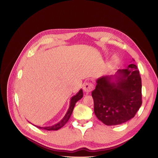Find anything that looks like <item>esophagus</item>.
I'll use <instances>...</instances> for the list:
<instances>
[{"mask_svg": "<svg viewBox=\"0 0 158 158\" xmlns=\"http://www.w3.org/2000/svg\"><path fill=\"white\" fill-rule=\"evenodd\" d=\"M83 89L84 90V92H87V93H89L91 91H92V90L94 89V85L90 83V82H86L83 87Z\"/></svg>", "mask_w": 158, "mask_h": 158, "instance_id": "34e87169", "label": "esophagus"}]
</instances>
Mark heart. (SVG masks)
I'll return each mask as SVG.
<instances>
[{"label": "heart", "mask_w": 158, "mask_h": 158, "mask_svg": "<svg viewBox=\"0 0 158 158\" xmlns=\"http://www.w3.org/2000/svg\"><path fill=\"white\" fill-rule=\"evenodd\" d=\"M113 61H114V62H116V61H117V59H116V58H113Z\"/></svg>", "instance_id": "obj_1"}]
</instances>
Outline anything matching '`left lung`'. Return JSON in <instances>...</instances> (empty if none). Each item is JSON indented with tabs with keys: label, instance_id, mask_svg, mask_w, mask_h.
I'll use <instances>...</instances> for the list:
<instances>
[{
	"label": "left lung",
	"instance_id": "left-lung-1",
	"mask_svg": "<svg viewBox=\"0 0 158 158\" xmlns=\"http://www.w3.org/2000/svg\"><path fill=\"white\" fill-rule=\"evenodd\" d=\"M96 82L92 96L94 113L100 121L106 126H115L135 116L142 103V79L135 64L118 69L114 76L99 77Z\"/></svg>",
	"mask_w": 158,
	"mask_h": 158
}]
</instances>
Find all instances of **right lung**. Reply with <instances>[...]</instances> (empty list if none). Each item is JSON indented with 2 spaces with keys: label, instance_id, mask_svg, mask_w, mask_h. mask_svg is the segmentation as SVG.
Here are the masks:
<instances>
[{
  "label": "right lung",
  "instance_id": "add662e5",
  "mask_svg": "<svg viewBox=\"0 0 158 158\" xmlns=\"http://www.w3.org/2000/svg\"><path fill=\"white\" fill-rule=\"evenodd\" d=\"M82 97H83V91L82 89H81L76 95H75L74 96L71 97V100H70L69 107L68 111L66 112L64 118L57 124H55V125H53L52 126H47V127H39V126H35L34 124L33 125L40 129L45 130V131H57V130L60 129V128L63 127L65 125V124L68 121V120L73 111V110H74V106H75L76 102L77 101H79V100H81L82 98Z\"/></svg>",
  "mask_w": 158,
  "mask_h": 158
}]
</instances>
